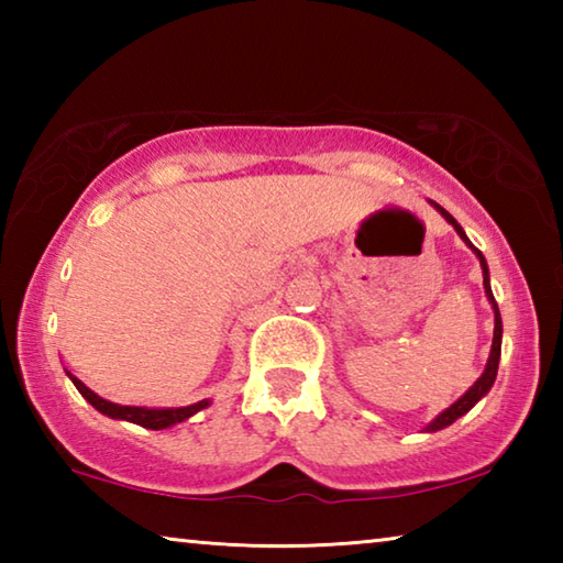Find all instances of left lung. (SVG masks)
I'll return each mask as SVG.
<instances>
[{
	"mask_svg": "<svg viewBox=\"0 0 563 563\" xmlns=\"http://www.w3.org/2000/svg\"><path fill=\"white\" fill-rule=\"evenodd\" d=\"M432 206L437 208V211L442 213V218L446 223H450L456 233H460V238L462 241L472 247L474 251V255L476 258H479V265H482V273H484V292H487V298H489V302H492V308H494V340H492V352H489V360H487V367H484V373H482V377L476 379V383L466 389V393L456 399L454 405H450L444 409L442 415H437L430 424H427V432H440V430H444V427H450L452 422H456V419H460L462 415H466L470 412V409L479 402V399L489 393L492 389V385H494V379H497V369H499V357H501V316H499V308H497V300H494V295H492V285H489V268H487V261H484V255H482V251H476V247L470 243V238H466V233L462 231V225L454 221V218L444 211L442 206H437L434 201H432Z\"/></svg>",
	"mask_w": 563,
	"mask_h": 563,
	"instance_id": "left-lung-1",
	"label": "left lung"
}]
</instances>
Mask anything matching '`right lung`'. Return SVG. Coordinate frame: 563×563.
<instances>
[{
    "instance_id": "right-lung-1",
    "label": "right lung",
    "mask_w": 563,
    "mask_h": 563,
    "mask_svg": "<svg viewBox=\"0 0 563 563\" xmlns=\"http://www.w3.org/2000/svg\"><path fill=\"white\" fill-rule=\"evenodd\" d=\"M66 375H69L74 387L81 393V397L87 399L91 407H97L101 415H107L111 419H126V422L146 427V430H166V427H174L178 422H186L188 417H194L196 412H201V409H206L208 405H211V402H208V399H201V402L188 405V407H164V409L113 405V402H109V399H103L97 393H91V389L84 385L79 377H74L71 373H66Z\"/></svg>"
}]
</instances>
